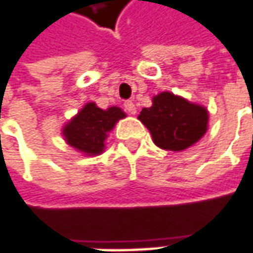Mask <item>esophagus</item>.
<instances>
[{
  "mask_svg": "<svg viewBox=\"0 0 253 253\" xmlns=\"http://www.w3.org/2000/svg\"><path fill=\"white\" fill-rule=\"evenodd\" d=\"M125 110H126L128 115H135V112H137V109H135V105L131 102V100H127V102H125Z\"/></svg>",
  "mask_w": 253,
  "mask_h": 253,
  "instance_id": "obj_1",
  "label": "esophagus"
}]
</instances>
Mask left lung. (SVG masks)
I'll list each match as a JSON object with an SVG mask.
<instances>
[{"instance_id":"left-lung-1","label":"left lung","mask_w":253,"mask_h":253,"mask_svg":"<svg viewBox=\"0 0 253 253\" xmlns=\"http://www.w3.org/2000/svg\"><path fill=\"white\" fill-rule=\"evenodd\" d=\"M138 119L150 130L157 147L183 151L206 134L209 112L182 96L161 92L153 98L151 108L140 112Z\"/></svg>"}]
</instances>
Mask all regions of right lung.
<instances>
[{"instance_id": "add662e5", "label": "right lung", "mask_w": 253, "mask_h": 253, "mask_svg": "<svg viewBox=\"0 0 253 253\" xmlns=\"http://www.w3.org/2000/svg\"><path fill=\"white\" fill-rule=\"evenodd\" d=\"M126 113L118 106L106 110L89 102L63 128L67 144L85 155H99L105 150L108 133Z\"/></svg>"}]
</instances>
